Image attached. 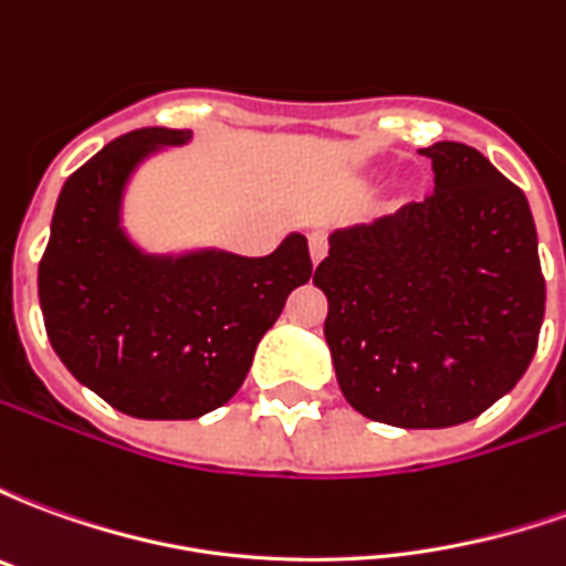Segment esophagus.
Instances as JSON below:
<instances>
[{"label":"esophagus","mask_w":566,"mask_h":566,"mask_svg":"<svg viewBox=\"0 0 566 566\" xmlns=\"http://www.w3.org/2000/svg\"><path fill=\"white\" fill-rule=\"evenodd\" d=\"M308 251H312V260H315V263L327 258V233H324V230H312V233H308Z\"/></svg>","instance_id":"34e87169"}]
</instances>
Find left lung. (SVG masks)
Instances as JSON below:
<instances>
[{
    "label": "left lung",
    "mask_w": 566,
    "mask_h": 566,
    "mask_svg": "<svg viewBox=\"0 0 566 566\" xmlns=\"http://www.w3.org/2000/svg\"><path fill=\"white\" fill-rule=\"evenodd\" d=\"M433 190L331 235L315 270L345 400L394 427H454L515 388L534 360L546 279L531 206L488 157L437 142Z\"/></svg>",
    "instance_id": "left-lung-1"
}]
</instances>
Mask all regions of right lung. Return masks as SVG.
Masks as SVG:
<instances>
[{"label":"right lung","instance_id":"add662e5","mask_svg":"<svg viewBox=\"0 0 566 566\" xmlns=\"http://www.w3.org/2000/svg\"><path fill=\"white\" fill-rule=\"evenodd\" d=\"M190 129L145 127L69 175L39 263L44 331L66 369L133 418H199L245 381L260 336L312 279L306 235L270 258L199 251L148 258L120 230V193L142 157Z\"/></svg>","mask_w":566,"mask_h":566}]
</instances>
